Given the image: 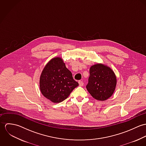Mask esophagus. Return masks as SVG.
Here are the masks:
<instances>
[{
  "instance_id": "34e87169",
  "label": "esophagus",
  "mask_w": 146,
  "mask_h": 146,
  "mask_svg": "<svg viewBox=\"0 0 146 146\" xmlns=\"http://www.w3.org/2000/svg\"><path fill=\"white\" fill-rule=\"evenodd\" d=\"M79 85L80 86H83L84 83L83 81H79Z\"/></svg>"
}]
</instances>
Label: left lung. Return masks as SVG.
I'll return each instance as SVG.
<instances>
[{
	"label": "left lung",
	"instance_id": "obj_1",
	"mask_svg": "<svg viewBox=\"0 0 146 146\" xmlns=\"http://www.w3.org/2000/svg\"><path fill=\"white\" fill-rule=\"evenodd\" d=\"M90 76L86 88L96 100L105 101L113 93L116 86V77L112 69L101 63L90 67Z\"/></svg>",
	"mask_w": 146,
	"mask_h": 146
}]
</instances>
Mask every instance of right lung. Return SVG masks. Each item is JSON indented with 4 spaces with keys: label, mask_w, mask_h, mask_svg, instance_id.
<instances>
[{
    "label": "right lung",
    "mask_w": 146,
    "mask_h": 146,
    "mask_svg": "<svg viewBox=\"0 0 146 146\" xmlns=\"http://www.w3.org/2000/svg\"><path fill=\"white\" fill-rule=\"evenodd\" d=\"M39 82L42 94L53 103L62 102L79 85L61 57L53 58L45 65Z\"/></svg>",
    "instance_id": "add662e5"
}]
</instances>
